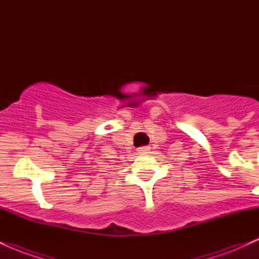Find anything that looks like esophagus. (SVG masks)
Segmentation results:
<instances>
[{
	"instance_id": "34e87169",
	"label": "esophagus",
	"mask_w": 259,
	"mask_h": 259,
	"mask_svg": "<svg viewBox=\"0 0 259 259\" xmlns=\"http://www.w3.org/2000/svg\"><path fill=\"white\" fill-rule=\"evenodd\" d=\"M138 151H139V153H148V151H150V147L148 146H141V147H139L138 148Z\"/></svg>"
}]
</instances>
